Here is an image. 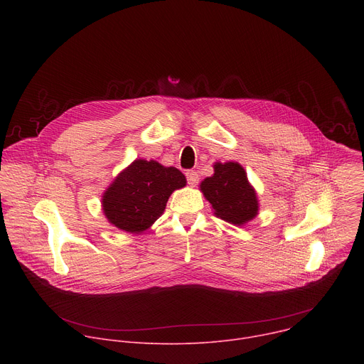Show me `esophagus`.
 Listing matches in <instances>:
<instances>
[{
	"instance_id": "34e87169",
	"label": "esophagus",
	"mask_w": 364,
	"mask_h": 364,
	"mask_svg": "<svg viewBox=\"0 0 364 364\" xmlns=\"http://www.w3.org/2000/svg\"><path fill=\"white\" fill-rule=\"evenodd\" d=\"M186 176H187V181L190 186H196L198 183V174L194 170H188L186 173Z\"/></svg>"
}]
</instances>
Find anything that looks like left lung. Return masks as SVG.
<instances>
[{
    "mask_svg": "<svg viewBox=\"0 0 364 364\" xmlns=\"http://www.w3.org/2000/svg\"><path fill=\"white\" fill-rule=\"evenodd\" d=\"M213 176L200 183V191L210 203L216 218L245 226L259 213V200L245 168L236 161L215 163Z\"/></svg>",
    "mask_w": 364,
    "mask_h": 364,
    "instance_id": "obj_1",
    "label": "left lung"
}]
</instances>
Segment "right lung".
I'll return each mask as SVG.
<instances>
[{
  "instance_id": "1",
  "label": "right lung",
  "mask_w": 364,
  "mask_h": 364,
  "mask_svg": "<svg viewBox=\"0 0 364 364\" xmlns=\"http://www.w3.org/2000/svg\"><path fill=\"white\" fill-rule=\"evenodd\" d=\"M186 183L176 167L136 159L103 191V215L119 230L142 233L164 213L168 197Z\"/></svg>"
}]
</instances>
